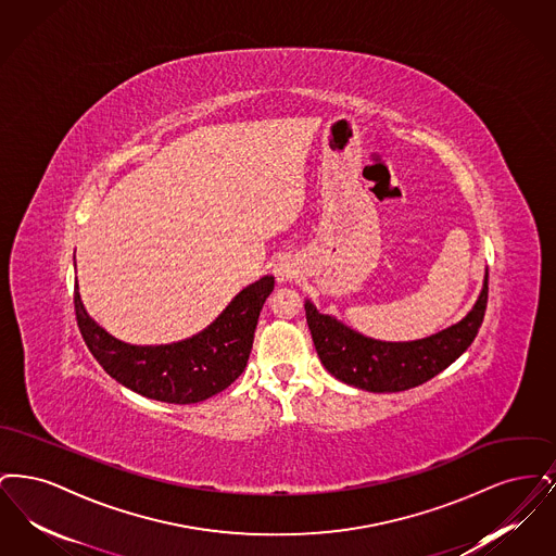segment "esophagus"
Instances as JSON below:
<instances>
[{"instance_id":"34e87169","label":"esophagus","mask_w":556,"mask_h":556,"mask_svg":"<svg viewBox=\"0 0 556 556\" xmlns=\"http://www.w3.org/2000/svg\"><path fill=\"white\" fill-rule=\"evenodd\" d=\"M275 275H277V279H279V281H290L291 277L295 275V263L290 261V258H281V261H277V265H275Z\"/></svg>"}]
</instances>
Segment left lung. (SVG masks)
Instances as JSON below:
<instances>
[{
    "instance_id": "8db88e82",
    "label": "left lung",
    "mask_w": 556,
    "mask_h": 556,
    "mask_svg": "<svg viewBox=\"0 0 556 556\" xmlns=\"http://www.w3.org/2000/svg\"><path fill=\"white\" fill-rule=\"evenodd\" d=\"M488 304V268L467 317L413 342H381L350 329L342 320L318 313L306 300V320L323 367L336 379L367 392H404L450 367L473 344Z\"/></svg>"
}]
</instances>
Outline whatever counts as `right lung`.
Masks as SVG:
<instances>
[{"label": "right lung", "mask_w": 556, "mask_h": 556, "mask_svg": "<svg viewBox=\"0 0 556 556\" xmlns=\"http://www.w3.org/2000/svg\"><path fill=\"white\" fill-rule=\"evenodd\" d=\"M273 288L275 277L265 275L239 291L206 329L173 344L132 345L116 340L87 315L79 286H75V311L85 344L112 379L141 396L193 404L223 392L243 372Z\"/></svg>", "instance_id": "add662e5"}]
</instances>
